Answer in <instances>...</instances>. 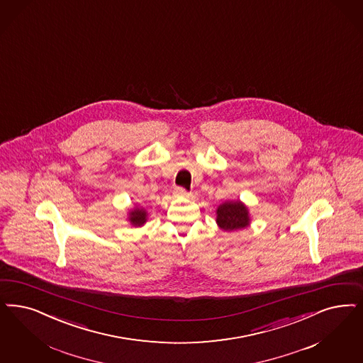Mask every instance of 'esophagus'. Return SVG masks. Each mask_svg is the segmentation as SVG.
I'll list each match as a JSON object with an SVG mask.
<instances>
[{
    "mask_svg": "<svg viewBox=\"0 0 363 363\" xmlns=\"http://www.w3.org/2000/svg\"><path fill=\"white\" fill-rule=\"evenodd\" d=\"M174 194L175 196H181V197H188L189 196L188 190H186V189L179 188V186L175 188Z\"/></svg>",
    "mask_w": 363,
    "mask_h": 363,
    "instance_id": "1",
    "label": "esophagus"
}]
</instances>
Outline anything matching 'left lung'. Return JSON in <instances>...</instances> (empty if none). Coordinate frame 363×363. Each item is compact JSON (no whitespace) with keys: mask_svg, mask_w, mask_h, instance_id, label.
Listing matches in <instances>:
<instances>
[{"mask_svg":"<svg viewBox=\"0 0 363 363\" xmlns=\"http://www.w3.org/2000/svg\"><path fill=\"white\" fill-rule=\"evenodd\" d=\"M217 224L224 230H235L250 224L248 209L240 202H225L217 209Z\"/></svg>","mask_w":363,"mask_h":363,"instance_id":"left-lung-1","label":"left lung"}]
</instances>
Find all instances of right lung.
I'll return each mask as SVG.
<instances>
[{
    "instance_id": "right-lung-1",
    "label": "right lung",
    "mask_w": 363,
    "mask_h": 363,
    "mask_svg": "<svg viewBox=\"0 0 363 363\" xmlns=\"http://www.w3.org/2000/svg\"><path fill=\"white\" fill-rule=\"evenodd\" d=\"M146 212L142 209H135L130 213V221L131 224L135 226H142L146 223Z\"/></svg>"
}]
</instances>
